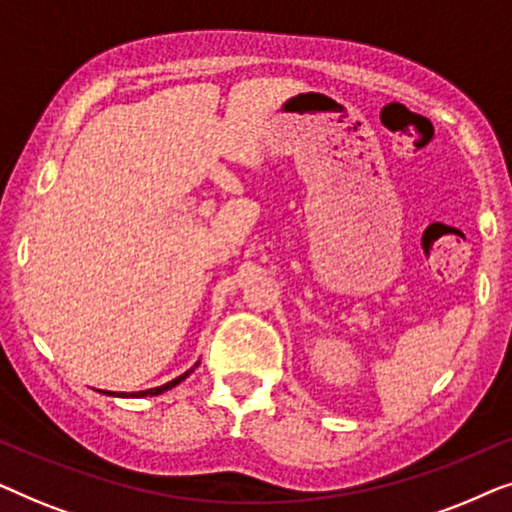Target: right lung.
Wrapping results in <instances>:
<instances>
[{
  "instance_id": "1",
  "label": "right lung",
  "mask_w": 512,
  "mask_h": 512,
  "mask_svg": "<svg viewBox=\"0 0 512 512\" xmlns=\"http://www.w3.org/2000/svg\"><path fill=\"white\" fill-rule=\"evenodd\" d=\"M198 366H200V361H198V363H193V368H188L184 375L174 377L172 382H167V384H160V387H153V389H146V391H132V394H128V391H102V394H107V396H118V398H144V396H158V394H163V391H170V389L177 387V384L184 382L186 377L191 375L193 370L198 368Z\"/></svg>"
}]
</instances>
